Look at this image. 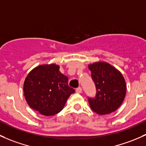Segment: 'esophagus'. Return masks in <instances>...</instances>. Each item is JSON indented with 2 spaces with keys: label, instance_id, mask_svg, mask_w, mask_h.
<instances>
[{
  "label": "esophagus",
  "instance_id": "obj_1",
  "mask_svg": "<svg viewBox=\"0 0 146 146\" xmlns=\"http://www.w3.org/2000/svg\"><path fill=\"white\" fill-rule=\"evenodd\" d=\"M76 92L77 93H78V94H80V93H82V88H81L80 87H78L77 89H76Z\"/></svg>",
  "mask_w": 146,
  "mask_h": 146
}]
</instances>
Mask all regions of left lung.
Listing matches in <instances>:
<instances>
[{
  "label": "left lung",
  "mask_w": 146,
  "mask_h": 146,
  "mask_svg": "<svg viewBox=\"0 0 146 146\" xmlns=\"http://www.w3.org/2000/svg\"><path fill=\"white\" fill-rule=\"evenodd\" d=\"M96 90V96L89 98L90 108L99 115L115 111L125 99L127 86L122 73L107 62L89 64Z\"/></svg>",
  "instance_id": "1"
}]
</instances>
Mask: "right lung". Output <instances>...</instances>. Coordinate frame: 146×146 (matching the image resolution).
Wrapping results in <instances>:
<instances>
[{"label":"right lung","instance_id":"add662e5","mask_svg":"<svg viewBox=\"0 0 146 146\" xmlns=\"http://www.w3.org/2000/svg\"><path fill=\"white\" fill-rule=\"evenodd\" d=\"M68 78L55 64L40 65L31 70L24 83L25 99L29 106L45 116L59 113L74 89Z\"/></svg>","mask_w":146,"mask_h":146}]
</instances>
